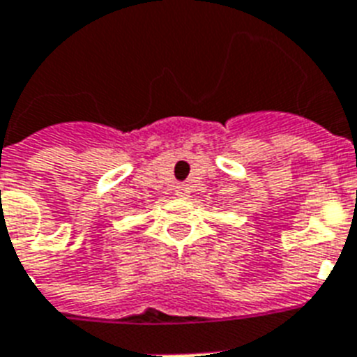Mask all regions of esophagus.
Returning a JSON list of instances; mask_svg holds the SVG:
<instances>
[{
  "label": "esophagus",
  "instance_id": "esophagus-1",
  "mask_svg": "<svg viewBox=\"0 0 357 357\" xmlns=\"http://www.w3.org/2000/svg\"><path fill=\"white\" fill-rule=\"evenodd\" d=\"M176 196H179V198H187V196H188V187H187V185H178Z\"/></svg>",
  "mask_w": 357,
  "mask_h": 357
}]
</instances>
